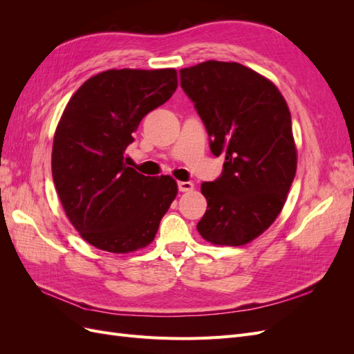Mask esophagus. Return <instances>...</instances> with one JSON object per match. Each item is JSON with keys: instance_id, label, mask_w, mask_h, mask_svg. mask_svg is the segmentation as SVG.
<instances>
[{"instance_id": "obj_1", "label": "esophagus", "mask_w": 354, "mask_h": 354, "mask_svg": "<svg viewBox=\"0 0 354 354\" xmlns=\"http://www.w3.org/2000/svg\"><path fill=\"white\" fill-rule=\"evenodd\" d=\"M178 190L180 192L194 190V183H190V181H178Z\"/></svg>"}]
</instances>
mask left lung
<instances>
[{"label":"left lung","mask_w":354,"mask_h":354,"mask_svg":"<svg viewBox=\"0 0 354 354\" xmlns=\"http://www.w3.org/2000/svg\"><path fill=\"white\" fill-rule=\"evenodd\" d=\"M180 85L207 128L211 152L226 156L221 176L201 185L207 211L201 236L239 246L270 227L297 171L288 104L276 85L236 62H202L180 71Z\"/></svg>","instance_id":"8db88e82"}]
</instances>
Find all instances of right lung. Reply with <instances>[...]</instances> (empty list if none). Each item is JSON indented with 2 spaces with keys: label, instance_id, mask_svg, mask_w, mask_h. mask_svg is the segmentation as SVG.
I'll return each instance as SVG.
<instances>
[{
  "label": "right lung",
  "instance_id": "1",
  "mask_svg": "<svg viewBox=\"0 0 354 354\" xmlns=\"http://www.w3.org/2000/svg\"><path fill=\"white\" fill-rule=\"evenodd\" d=\"M176 88V69H109L85 81L63 111L53 180L72 226L95 248H145L176 199L174 178L146 177L124 164L138 124Z\"/></svg>",
  "mask_w": 354,
  "mask_h": 354
}]
</instances>
